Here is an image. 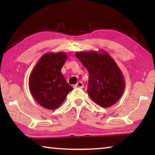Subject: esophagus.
I'll return each mask as SVG.
<instances>
[{
    "instance_id": "obj_1",
    "label": "esophagus",
    "mask_w": 155,
    "mask_h": 155,
    "mask_svg": "<svg viewBox=\"0 0 155 155\" xmlns=\"http://www.w3.org/2000/svg\"><path fill=\"white\" fill-rule=\"evenodd\" d=\"M83 86H84V85H83V83L81 81H79L78 82L77 84L75 85V87H79V88H83Z\"/></svg>"
}]
</instances>
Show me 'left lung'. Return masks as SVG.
Returning a JSON list of instances; mask_svg holds the SVG:
<instances>
[{
	"label": "left lung",
	"mask_w": 155,
	"mask_h": 155,
	"mask_svg": "<svg viewBox=\"0 0 155 155\" xmlns=\"http://www.w3.org/2000/svg\"><path fill=\"white\" fill-rule=\"evenodd\" d=\"M76 56L89 72L87 93L91 99L103 107L116 104L124 92L125 81L111 56L104 50L78 51Z\"/></svg>",
	"instance_id": "8db88e82"
}]
</instances>
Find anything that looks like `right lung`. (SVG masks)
Returning a JSON list of instances; mask_svg holds the SVG:
<instances>
[{"label":"right lung","mask_w":155,"mask_h":155,"mask_svg":"<svg viewBox=\"0 0 155 155\" xmlns=\"http://www.w3.org/2000/svg\"><path fill=\"white\" fill-rule=\"evenodd\" d=\"M67 60V54L47 53L34 68L29 78V87L39 105L48 110L56 109L73 90L61 70Z\"/></svg>","instance_id":"1"}]
</instances>
